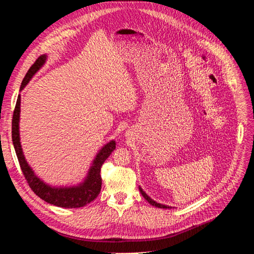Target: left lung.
<instances>
[{
	"instance_id": "obj_1",
	"label": "left lung",
	"mask_w": 254,
	"mask_h": 254,
	"mask_svg": "<svg viewBox=\"0 0 254 254\" xmlns=\"http://www.w3.org/2000/svg\"><path fill=\"white\" fill-rule=\"evenodd\" d=\"M139 191H140V193H141L142 196H144V198H145L146 200H148V203H149V204H151L152 206H155V207H158V208H165V209H171V208H172L171 206H166V205H163V204L157 203V201L153 200L152 198H150V196H148V195L145 193V191L142 190L140 187H139Z\"/></svg>"
}]
</instances>
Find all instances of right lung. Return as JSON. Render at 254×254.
<instances>
[{
  "instance_id": "obj_1",
  "label": "right lung",
  "mask_w": 254,
  "mask_h": 254,
  "mask_svg": "<svg viewBox=\"0 0 254 254\" xmlns=\"http://www.w3.org/2000/svg\"><path fill=\"white\" fill-rule=\"evenodd\" d=\"M47 61V55H42L35 63L32 65L28 70L27 75L23 78L20 91L24 89L29 81L32 79L38 70H40L44 64ZM20 103L21 96L18 95L16 107L14 110L11 123V137L12 144H14L15 151L19 161V164L22 170L25 179H27L30 188L33 192L44 199L47 203L62 208H79L91 203L101 192L102 178H101V167L105 160L109 157L116 149V141L110 140L106 145H104L100 151L96 153L94 160L92 161L86 178L82 183L76 186L69 187H54L50 186L36 176L34 171L29 165L24 158L20 142V132H19V121H20Z\"/></svg>"
}]
</instances>
